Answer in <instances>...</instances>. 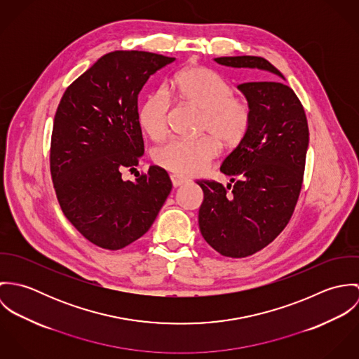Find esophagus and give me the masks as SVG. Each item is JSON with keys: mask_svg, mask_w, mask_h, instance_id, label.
Wrapping results in <instances>:
<instances>
[{"mask_svg": "<svg viewBox=\"0 0 359 359\" xmlns=\"http://www.w3.org/2000/svg\"><path fill=\"white\" fill-rule=\"evenodd\" d=\"M170 178H171V182H172L174 188H177V187H180V185H182V184H185L188 181L187 178H184L181 175H177V174H171Z\"/></svg>", "mask_w": 359, "mask_h": 359, "instance_id": "34e87169", "label": "esophagus"}]
</instances>
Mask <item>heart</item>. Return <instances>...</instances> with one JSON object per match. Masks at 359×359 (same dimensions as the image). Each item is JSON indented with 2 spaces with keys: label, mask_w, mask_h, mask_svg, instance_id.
Segmentation results:
<instances>
[{
  "label": "heart",
  "mask_w": 359,
  "mask_h": 359,
  "mask_svg": "<svg viewBox=\"0 0 359 359\" xmlns=\"http://www.w3.org/2000/svg\"><path fill=\"white\" fill-rule=\"evenodd\" d=\"M175 88L184 102L202 111L201 133L212 134L226 147L238 145L248 135L253 121L252 104L246 98L235 97L232 86L214 70L188 67L177 76ZM170 106L168 94L163 88L147 95L140 106V126L154 141L163 140L168 131ZM215 139L203 135L195 140H171L154 151V163L180 175L199 174L219 154Z\"/></svg>",
  "instance_id": "b5f03b06"
}]
</instances>
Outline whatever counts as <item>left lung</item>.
<instances>
[{"label": "left lung", "mask_w": 359, "mask_h": 359, "mask_svg": "<svg viewBox=\"0 0 359 359\" xmlns=\"http://www.w3.org/2000/svg\"><path fill=\"white\" fill-rule=\"evenodd\" d=\"M214 60L285 80L273 65L259 56ZM238 88L252 104L253 121L248 135L219 168L232 177L233 185L224 188L215 181H198L205 194L199 210L202 236L219 255L232 258L264 249L290 221L303 185L309 141L304 107L290 87L279 80H258Z\"/></svg>", "instance_id": "8db88e82"}]
</instances>
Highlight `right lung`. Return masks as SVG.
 Listing matches in <instances>:
<instances>
[{
    "label": "right lung",
    "instance_id": "obj_1",
    "mask_svg": "<svg viewBox=\"0 0 359 359\" xmlns=\"http://www.w3.org/2000/svg\"><path fill=\"white\" fill-rule=\"evenodd\" d=\"M175 57L109 52L65 91L53 120L51 175L66 218L91 243L118 250L152 226L172 184L165 170L124 181L144 154L138 94ZM135 170V168H134Z\"/></svg>",
    "mask_w": 359,
    "mask_h": 359
}]
</instances>
